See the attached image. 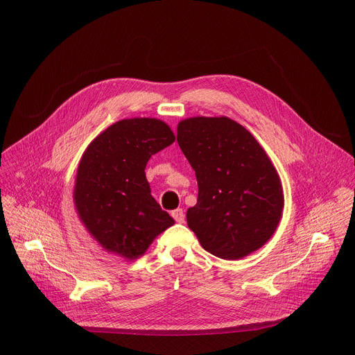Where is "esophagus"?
<instances>
[{
    "mask_svg": "<svg viewBox=\"0 0 355 355\" xmlns=\"http://www.w3.org/2000/svg\"><path fill=\"white\" fill-rule=\"evenodd\" d=\"M171 215H173V218H174V220H175L177 223H184L185 216H184L182 209H175V211L171 212Z\"/></svg>",
    "mask_w": 355,
    "mask_h": 355,
    "instance_id": "obj_1",
    "label": "esophagus"
}]
</instances>
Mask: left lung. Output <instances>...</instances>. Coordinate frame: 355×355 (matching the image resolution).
<instances>
[{
  "mask_svg": "<svg viewBox=\"0 0 355 355\" xmlns=\"http://www.w3.org/2000/svg\"><path fill=\"white\" fill-rule=\"evenodd\" d=\"M177 141L198 181L187 223L200 245L225 260L261 248L281 220L284 189L256 137L227 116H193L178 122Z\"/></svg>",
  "mask_w": 355,
  "mask_h": 355,
  "instance_id": "1",
  "label": "left lung"
}]
</instances>
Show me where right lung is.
Instances as JSON below:
<instances>
[{
    "label": "right lung",
    "mask_w": 355,
    "mask_h": 355,
    "mask_svg": "<svg viewBox=\"0 0 355 355\" xmlns=\"http://www.w3.org/2000/svg\"><path fill=\"white\" fill-rule=\"evenodd\" d=\"M174 140L164 121L130 118L101 132L83 153L73 191L76 212L111 254L136 260L174 225L151 196L144 173L148 159Z\"/></svg>",
    "instance_id": "1"
}]
</instances>
